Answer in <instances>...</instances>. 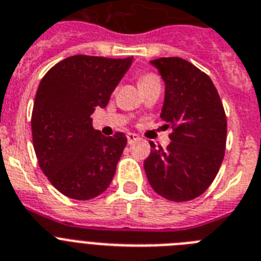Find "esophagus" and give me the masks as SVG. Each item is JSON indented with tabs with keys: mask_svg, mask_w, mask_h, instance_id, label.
Listing matches in <instances>:
<instances>
[{
	"mask_svg": "<svg viewBox=\"0 0 261 261\" xmlns=\"http://www.w3.org/2000/svg\"><path fill=\"white\" fill-rule=\"evenodd\" d=\"M138 139H139V137H138L137 134H133V133H128V134H127V142H128V144L134 143Z\"/></svg>",
	"mask_w": 261,
	"mask_h": 261,
	"instance_id": "1",
	"label": "esophagus"
}]
</instances>
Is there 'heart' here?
<instances>
[{"label": "heart", "instance_id": "obj_1", "mask_svg": "<svg viewBox=\"0 0 261 261\" xmlns=\"http://www.w3.org/2000/svg\"><path fill=\"white\" fill-rule=\"evenodd\" d=\"M155 81H159L156 75H154V74H144V75H142L141 78H139V87L144 86V85H147V83L155 82Z\"/></svg>", "mask_w": 261, "mask_h": 261}]
</instances>
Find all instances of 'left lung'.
I'll use <instances>...</instances> for the list:
<instances>
[{"mask_svg":"<svg viewBox=\"0 0 261 261\" xmlns=\"http://www.w3.org/2000/svg\"><path fill=\"white\" fill-rule=\"evenodd\" d=\"M166 85L161 118L171 128L166 150L152 147L144 171L156 194L171 201L200 196L224 158L227 118L211 78L179 57L151 61Z\"/></svg>","mask_w":261,"mask_h":261,"instance_id":"8db88e82","label":"left lung"}]
</instances>
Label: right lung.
Listing matches in <instances>:
<instances>
[{
	"label": "right lung",
	"instance_id": "obj_1",
	"mask_svg": "<svg viewBox=\"0 0 261 261\" xmlns=\"http://www.w3.org/2000/svg\"><path fill=\"white\" fill-rule=\"evenodd\" d=\"M133 57L73 56L45 74L32 114L33 146L38 164L67 198L89 200L110 186L126 147L123 133L105 137L91 114L106 107Z\"/></svg>",
	"mask_w": 261,
	"mask_h": 261
}]
</instances>
